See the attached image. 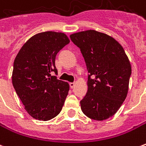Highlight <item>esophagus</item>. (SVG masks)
<instances>
[{
    "instance_id": "esophagus-1",
    "label": "esophagus",
    "mask_w": 146,
    "mask_h": 146,
    "mask_svg": "<svg viewBox=\"0 0 146 146\" xmlns=\"http://www.w3.org/2000/svg\"><path fill=\"white\" fill-rule=\"evenodd\" d=\"M70 86L71 88H74V86H75V83L74 82H71L70 83Z\"/></svg>"
}]
</instances>
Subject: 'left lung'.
Returning a JSON list of instances; mask_svg holds the SVG:
<instances>
[{"instance_id":"left-lung-1","label":"left lung","mask_w":146,"mask_h":146,"mask_svg":"<svg viewBox=\"0 0 146 146\" xmlns=\"http://www.w3.org/2000/svg\"><path fill=\"white\" fill-rule=\"evenodd\" d=\"M70 39L80 49L89 73L81 110L92 119H108L117 112L127 95L131 75L128 58L115 39L96 30L73 33Z\"/></svg>"}]
</instances>
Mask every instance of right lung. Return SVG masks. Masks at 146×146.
<instances>
[{"label": "right lung", "mask_w": 146, "mask_h": 146, "mask_svg": "<svg viewBox=\"0 0 146 146\" xmlns=\"http://www.w3.org/2000/svg\"><path fill=\"white\" fill-rule=\"evenodd\" d=\"M70 43L63 33L47 31L30 37L15 58L12 84L25 110L38 120L47 121L60 113L70 90L57 74L55 57Z\"/></svg>", "instance_id": "1"}]
</instances>
